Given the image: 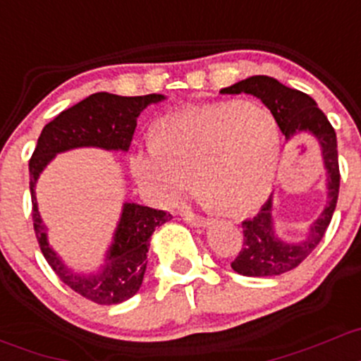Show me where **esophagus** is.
<instances>
[{
    "mask_svg": "<svg viewBox=\"0 0 361 361\" xmlns=\"http://www.w3.org/2000/svg\"><path fill=\"white\" fill-rule=\"evenodd\" d=\"M182 220H184L185 224H189V226H195V227H204L210 224V220L204 219V216L196 215V213H192V212L182 213Z\"/></svg>",
    "mask_w": 361,
    "mask_h": 361,
    "instance_id": "34e87169",
    "label": "esophagus"
}]
</instances>
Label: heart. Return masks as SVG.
I'll return each instance as SVG.
<instances>
[{
	"instance_id": "heart-1",
	"label": "heart",
	"mask_w": 361,
	"mask_h": 361,
	"mask_svg": "<svg viewBox=\"0 0 361 361\" xmlns=\"http://www.w3.org/2000/svg\"><path fill=\"white\" fill-rule=\"evenodd\" d=\"M277 158V126L265 108L220 102L161 118L154 141L133 151L130 169L165 207L179 203L195 177L212 208L246 215L269 195Z\"/></svg>"
}]
</instances>
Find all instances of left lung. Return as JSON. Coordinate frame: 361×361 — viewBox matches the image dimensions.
<instances>
[{
  "label": "left lung",
  "instance_id": "obj_1",
  "mask_svg": "<svg viewBox=\"0 0 361 361\" xmlns=\"http://www.w3.org/2000/svg\"><path fill=\"white\" fill-rule=\"evenodd\" d=\"M222 94H246L262 99L274 115L279 129L286 139L308 133L319 141L324 166L327 170V203L319 219L310 226L303 241L288 243L275 234L272 216V196L265 201L259 212L243 222L244 241L239 255L231 267L234 272L246 277H274L296 269L303 259L319 246L339 196V160H337V139L324 111L315 99L298 89H290L269 75H253L239 80L234 86L224 87Z\"/></svg>",
  "mask_w": 361,
  "mask_h": 361
}]
</instances>
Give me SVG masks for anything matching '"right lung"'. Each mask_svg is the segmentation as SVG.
<instances>
[{
  "mask_svg": "<svg viewBox=\"0 0 361 361\" xmlns=\"http://www.w3.org/2000/svg\"><path fill=\"white\" fill-rule=\"evenodd\" d=\"M164 99V94L117 96L96 92L87 96L46 123L29 161L34 232L42 255L63 284L98 305L122 303L137 293L148 265L146 253L151 234L169 222L172 215L137 203H123L104 265L94 274L73 272L49 246L46 226L37 210L36 182L46 165L63 151L75 148L127 151L141 111L148 104Z\"/></svg>",
  "mask_w": 361,
  "mask_h": 361,
  "instance_id": "obj_1",
  "label": "right lung"
}]
</instances>
